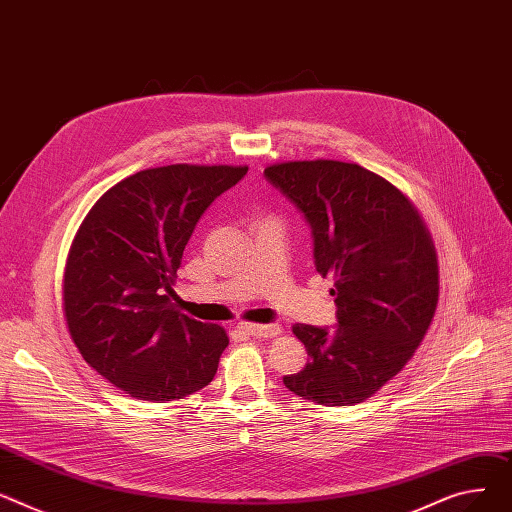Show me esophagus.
Returning a JSON list of instances; mask_svg holds the SVG:
<instances>
[{
	"label": "esophagus",
	"mask_w": 512,
	"mask_h": 512,
	"mask_svg": "<svg viewBox=\"0 0 512 512\" xmlns=\"http://www.w3.org/2000/svg\"><path fill=\"white\" fill-rule=\"evenodd\" d=\"M242 330H246L252 337H277L281 335V326L279 324H242Z\"/></svg>",
	"instance_id": "1"
}]
</instances>
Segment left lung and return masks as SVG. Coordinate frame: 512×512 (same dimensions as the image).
I'll use <instances>...</instances> for the list:
<instances>
[{
    "label": "left lung",
    "mask_w": 512,
    "mask_h": 512,
    "mask_svg": "<svg viewBox=\"0 0 512 512\" xmlns=\"http://www.w3.org/2000/svg\"><path fill=\"white\" fill-rule=\"evenodd\" d=\"M264 175L310 223L316 270L333 277L339 322L335 333L293 324L310 362L283 382L324 407L364 403L405 368L434 320L432 235L397 186L357 163L283 161Z\"/></svg>",
    "instance_id": "obj_1"
}]
</instances>
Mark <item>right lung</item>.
Segmentation results:
<instances>
[{
	"label": "right lung",
	"mask_w": 512,
	"mask_h": 512,
	"mask_svg": "<svg viewBox=\"0 0 512 512\" xmlns=\"http://www.w3.org/2000/svg\"><path fill=\"white\" fill-rule=\"evenodd\" d=\"M246 165L175 163L109 188L80 223L62 302L84 362L126 395L165 403L215 378L229 337L171 306L177 268L208 204Z\"/></svg>",
	"instance_id": "right-lung-1"
}]
</instances>
